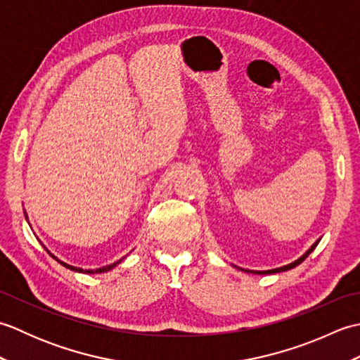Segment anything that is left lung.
Here are the masks:
<instances>
[{
    "label": "left lung",
    "instance_id": "8db88e82",
    "mask_svg": "<svg viewBox=\"0 0 360 360\" xmlns=\"http://www.w3.org/2000/svg\"><path fill=\"white\" fill-rule=\"evenodd\" d=\"M317 244H319V241H316L314 244H312V246H311V249H309V250H307V254H304V255H302L300 258H298V259H295V262H294V263H290V264H286V266H283V267H277V269H271V271H246V272H252V274H258V275H264V274H277V272H285V271H289V269H292V267H295V266H298V264H300V263L303 262V259H304V258H307V257H308V255L311 254V252L316 249V246H317Z\"/></svg>",
    "mask_w": 360,
    "mask_h": 360
}]
</instances>
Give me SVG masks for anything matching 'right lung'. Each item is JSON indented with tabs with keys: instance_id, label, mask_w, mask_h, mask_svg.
<instances>
[{
	"instance_id": "add662e5",
	"label": "right lung",
	"mask_w": 360,
	"mask_h": 360,
	"mask_svg": "<svg viewBox=\"0 0 360 360\" xmlns=\"http://www.w3.org/2000/svg\"><path fill=\"white\" fill-rule=\"evenodd\" d=\"M53 257V255H52ZM56 258V257H53ZM62 263L65 267H68V269H71V271H75V272H86V274H101V272H106V271H110V269H112L114 266H117V263H120V259L119 262H116V263H112V264H108V266H103V267H98V269H96V271H93V269H88V271H83V269H80V267H74V266H70V264H66V263H63V262H60Z\"/></svg>"
}]
</instances>
